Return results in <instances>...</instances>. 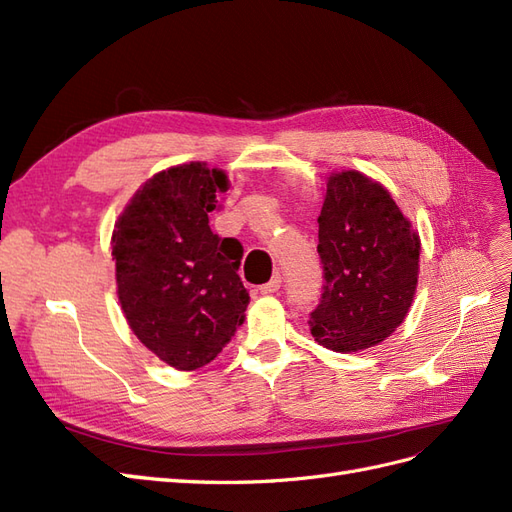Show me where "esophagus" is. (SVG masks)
Listing matches in <instances>:
<instances>
[{
    "instance_id": "obj_1",
    "label": "esophagus",
    "mask_w": 512,
    "mask_h": 512,
    "mask_svg": "<svg viewBox=\"0 0 512 512\" xmlns=\"http://www.w3.org/2000/svg\"><path fill=\"white\" fill-rule=\"evenodd\" d=\"M280 286H282V277H280V275H275L271 282L262 284L258 290H260L262 294H271V292H277V290H280Z\"/></svg>"
}]
</instances>
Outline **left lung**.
Returning <instances> with one entry per match:
<instances>
[{
	"label": "left lung",
	"instance_id": "1",
	"mask_svg": "<svg viewBox=\"0 0 512 512\" xmlns=\"http://www.w3.org/2000/svg\"><path fill=\"white\" fill-rule=\"evenodd\" d=\"M421 241L391 194L369 177L331 175L318 218L322 294L309 314L316 342L335 352L380 344L404 322Z\"/></svg>",
	"mask_w": 512,
	"mask_h": 512
}]
</instances>
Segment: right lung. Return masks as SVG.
I'll use <instances>...</instances> for the list:
<instances>
[{
  "mask_svg": "<svg viewBox=\"0 0 512 512\" xmlns=\"http://www.w3.org/2000/svg\"><path fill=\"white\" fill-rule=\"evenodd\" d=\"M226 175L200 162L162 170L134 194L113 232L117 294L134 335L164 363H211L243 324V247L209 228Z\"/></svg>",
  "mask_w": 512,
  "mask_h": 512,
  "instance_id": "add662e5",
  "label": "right lung"
}]
</instances>
